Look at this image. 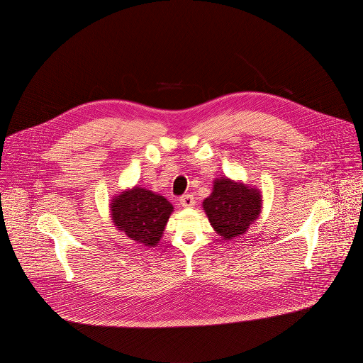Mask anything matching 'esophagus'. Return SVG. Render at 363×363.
I'll return each instance as SVG.
<instances>
[{
  "label": "esophagus",
  "instance_id": "34e87169",
  "mask_svg": "<svg viewBox=\"0 0 363 363\" xmlns=\"http://www.w3.org/2000/svg\"><path fill=\"white\" fill-rule=\"evenodd\" d=\"M179 203L184 208H190L194 206V197L191 194H184L181 199H179Z\"/></svg>",
  "mask_w": 363,
  "mask_h": 363
}]
</instances>
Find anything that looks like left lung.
<instances>
[{"label": "left lung", "mask_w": 363, "mask_h": 363, "mask_svg": "<svg viewBox=\"0 0 363 363\" xmlns=\"http://www.w3.org/2000/svg\"><path fill=\"white\" fill-rule=\"evenodd\" d=\"M209 223L225 240L246 233L261 212V193L228 178H218L213 190L203 201Z\"/></svg>", "instance_id": "1"}]
</instances>
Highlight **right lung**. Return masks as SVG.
Masks as SVG:
<instances>
[{
	"label": "right lung",
	"mask_w": 363,
	"mask_h": 363,
	"mask_svg": "<svg viewBox=\"0 0 363 363\" xmlns=\"http://www.w3.org/2000/svg\"><path fill=\"white\" fill-rule=\"evenodd\" d=\"M110 206L117 228L148 247L160 241L174 209L163 196L138 186L116 196Z\"/></svg>",
	"instance_id": "obj_1"
}]
</instances>
